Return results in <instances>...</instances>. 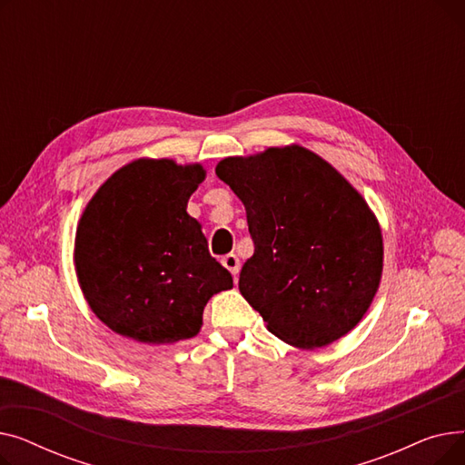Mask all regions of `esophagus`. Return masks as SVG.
<instances>
[{"mask_svg": "<svg viewBox=\"0 0 465 465\" xmlns=\"http://www.w3.org/2000/svg\"><path fill=\"white\" fill-rule=\"evenodd\" d=\"M223 265L226 267V270L233 275V279L237 281V275H239V270H241V262H239V258L235 256V254H226V256H223Z\"/></svg>", "mask_w": 465, "mask_h": 465, "instance_id": "1", "label": "esophagus"}]
</instances>
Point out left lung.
Wrapping results in <instances>:
<instances>
[{
    "label": "left lung",
    "instance_id": "8db88e82",
    "mask_svg": "<svg viewBox=\"0 0 465 465\" xmlns=\"http://www.w3.org/2000/svg\"><path fill=\"white\" fill-rule=\"evenodd\" d=\"M214 173L245 205L254 254L239 292L275 337L321 349L368 312L382 277L379 220L363 195L300 144L228 156Z\"/></svg>",
    "mask_w": 465,
    "mask_h": 465
}]
</instances>
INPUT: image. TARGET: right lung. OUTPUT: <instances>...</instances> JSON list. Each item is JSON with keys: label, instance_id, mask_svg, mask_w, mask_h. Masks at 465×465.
<instances>
[{"label": "right lung", "instance_id": "1", "mask_svg": "<svg viewBox=\"0 0 465 465\" xmlns=\"http://www.w3.org/2000/svg\"><path fill=\"white\" fill-rule=\"evenodd\" d=\"M205 175L198 162L137 158L86 203L73 262L92 312L114 333L146 345L190 339L207 302L233 286L186 213Z\"/></svg>", "mask_w": 465, "mask_h": 465}]
</instances>
